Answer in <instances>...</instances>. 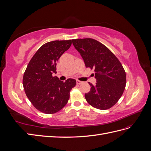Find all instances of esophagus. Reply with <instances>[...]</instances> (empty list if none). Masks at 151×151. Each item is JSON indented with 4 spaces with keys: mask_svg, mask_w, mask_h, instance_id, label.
Returning <instances> with one entry per match:
<instances>
[{
    "mask_svg": "<svg viewBox=\"0 0 151 151\" xmlns=\"http://www.w3.org/2000/svg\"><path fill=\"white\" fill-rule=\"evenodd\" d=\"M76 83H77V84H80L83 83V82H82V81H79V80H77V81H76Z\"/></svg>",
    "mask_w": 151,
    "mask_h": 151,
    "instance_id": "1",
    "label": "esophagus"
}]
</instances>
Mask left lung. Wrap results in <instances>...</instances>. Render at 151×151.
Returning <instances> with one entry per match:
<instances>
[{"label":"left lung","instance_id":"8db88e82","mask_svg":"<svg viewBox=\"0 0 151 151\" xmlns=\"http://www.w3.org/2000/svg\"><path fill=\"white\" fill-rule=\"evenodd\" d=\"M75 48L83 57L86 67L94 68L97 83H89L91 90L85 94L90 105L99 109L114 106L122 96L126 86V73L122 63L110 50L92 38L72 40Z\"/></svg>","mask_w":151,"mask_h":151}]
</instances>
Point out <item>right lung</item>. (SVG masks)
<instances>
[{"label": "right lung", "instance_id": "1", "mask_svg": "<svg viewBox=\"0 0 151 151\" xmlns=\"http://www.w3.org/2000/svg\"><path fill=\"white\" fill-rule=\"evenodd\" d=\"M72 40H56L42 45L29 61L24 73L22 84L34 107L46 114H53L64 107L70 91L76 84L74 79L60 81L56 74L57 62L69 48Z\"/></svg>", "mask_w": 151, "mask_h": 151}]
</instances>
